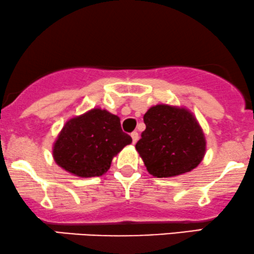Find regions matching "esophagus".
Returning <instances> with one entry per match:
<instances>
[{"label": "esophagus", "instance_id": "1", "mask_svg": "<svg viewBox=\"0 0 254 254\" xmlns=\"http://www.w3.org/2000/svg\"><path fill=\"white\" fill-rule=\"evenodd\" d=\"M130 136H132L133 144H135V142L139 140V133L138 132H133L132 134H130Z\"/></svg>", "mask_w": 254, "mask_h": 254}]
</instances>
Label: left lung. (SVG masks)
I'll use <instances>...</instances> for the list:
<instances>
[{
    "label": "left lung",
    "instance_id": "1",
    "mask_svg": "<svg viewBox=\"0 0 254 254\" xmlns=\"http://www.w3.org/2000/svg\"><path fill=\"white\" fill-rule=\"evenodd\" d=\"M144 122L146 129L135 148L152 176L175 177L202 162L204 134L189 110L158 104L147 110Z\"/></svg>",
    "mask_w": 254,
    "mask_h": 254
}]
</instances>
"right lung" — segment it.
Returning <instances> with one entry per match:
<instances>
[{"mask_svg":"<svg viewBox=\"0 0 254 254\" xmlns=\"http://www.w3.org/2000/svg\"><path fill=\"white\" fill-rule=\"evenodd\" d=\"M132 138L121 129L120 119L95 108L68 120L53 146L56 163L79 177H98L110 168L113 157Z\"/></svg>","mask_w":254,"mask_h":254,"instance_id":"right-lung-1","label":"right lung"}]
</instances>
